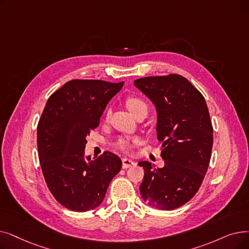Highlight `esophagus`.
Listing matches in <instances>:
<instances>
[{"mask_svg": "<svg viewBox=\"0 0 249 249\" xmlns=\"http://www.w3.org/2000/svg\"><path fill=\"white\" fill-rule=\"evenodd\" d=\"M135 165V161L130 160V159H127V158H123L122 159V167L123 169H127V168H130L132 166Z\"/></svg>", "mask_w": 249, "mask_h": 249, "instance_id": "esophagus-1", "label": "esophagus"}]
</instances>
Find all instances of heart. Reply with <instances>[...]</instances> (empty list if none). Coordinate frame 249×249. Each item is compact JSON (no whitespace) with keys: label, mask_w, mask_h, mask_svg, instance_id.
<instances>
[{"label":"heart","mask_w":249,"mask_h":249,"mask_svg":"<svg viewBox=\"0 0 249 249\" xmlns=\"http://www.w3.org/2000/svg\"><path fill=\"white\" fill-rule=\"evenodd\" d=\"M126 105L128 107V109L130 110V112L135 115L136 113H138L139 111L147 110V105L139 98H136V96H130L128 98L126 101ZM110 112L107 113V117L109 116ZM140 142V139L138 137H131V136H125V137H120L116 142V145L125 151H129L133 148L134 145L138 144Z\"/></svg>","instance_id":"1"}]
</instances>
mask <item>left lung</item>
<instances>
[{
	"instance_id": "8db88e82",
	"label": "left lung",
	"mask_w": 249,
	"mask_h": 249,
	"mask_svg": "<svg viewBox=\"0 0 249 249\" xmlns=\"http://www.w3.org/2000/svg\"><path fill=\"white\" fill-rule=\"evenodd\" d=\"M157 110V136L161 142L163 168L154 169L147 160L139 187L142 199L161 211L177 209L198 191L208 171L213 126L203 95L178 74L150 76L134 81Z\"/></svg>"
}]
</instances>
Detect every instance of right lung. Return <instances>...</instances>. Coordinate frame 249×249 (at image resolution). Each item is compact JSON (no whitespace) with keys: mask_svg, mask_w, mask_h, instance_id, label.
I'll use <instances>...</instances> for the list:
<instances>
[{"mask_svg":"<svg viewBox=\"0 0 249 249\" xmlns=\"http://www.w3.org/2000/svg\"><path fill=\"white\" fill-rule=\"evenodd\" d=\"M124 82L74 79L47 102L37 125L40 167L51 193L74 212L91 211L103 202L122 160L110 151L85 157L86 136L100 124L106 107Z\"/></svg>","mask_w":249,"mask_h":249,"instance_id":"right-lung-1","label":"right lung"}]
</instances>
